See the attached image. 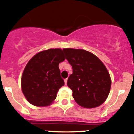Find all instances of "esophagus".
Segmentation results:
<instances>
[{"label":"esophagus","mask_w":134,"mask_h":134,"mask_svg":"<svg viewBox=\"0 0 134 134\" xmlns=\"http://www.w3.org/2000/svg\"><path fill=\"white\" fill-rule=\"evenodd\" d=\"M64 82H65V84L66 85V84H67V79H64Z\"/></svg>","instance_id":"esophagus-1"}]
</instances>
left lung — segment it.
<instances>
[{
  "instance_id": "obj_1",
  "label": "left lung",
  "mask_w": 134,
  "mask_h": 134,
  "mask_svg": "<svg viewBox=\"0 0 134 134\" xmlns=\"http://www.w3.org/2000/svg\"><path fill=\"white\" fill-rule=\"evenodd\" d=\"M72 67L67 86L79 105L86 108L99 107L107 99L110 88V74L96 55L82 49L64 48Z\"/></svg>"
}]
</instances>
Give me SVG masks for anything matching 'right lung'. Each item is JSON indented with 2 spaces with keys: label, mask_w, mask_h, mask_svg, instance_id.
<instances>
[{
  "label": "right lung",
  "mask_w": 134,
  "mask_h": 134,
  "mask_svg": "<svg viewBox=\"0 0 134 134\" xmlns=\"http://www.w3.org/2000/svg\"><path fill=\"white\" fill-rule=\"evenodd\" d=\"M65 59L64 50L48 49L40 52L29 61L21 77V87L29 103L36 107L50 105L64 85L58 64Z\"/></svg>",
  "instance_id": "1"
}]
</instances>
